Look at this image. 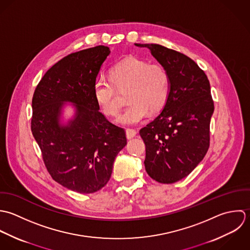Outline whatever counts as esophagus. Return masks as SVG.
Returning a JSON list of instances; mask_svg holds the SVG:
<instances>
[{"instance_id":"esophagus-1","label":"esophagus","mask_w":250,"mask_h":250,"mask_svg":"<svg viewBox=\"0 0 250 250\" xmlns=\"http://www.w3.org/2000/svg\"><path fill=\"white\" fill-rule=\"evenodd\" d=\"M125 134H126V138H127V139H131V138H133V137L136 136L137 132H136L135 129L127 128V129L125 130Z\"/></svg>"}]
</instances>
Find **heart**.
Listing matches in <instances>:
<instances>
[{
    "label": "heart",
    "mask_w": 250,
    "mask_h": 250,
    "mask_svg": "<svg viewBox=\"0 0 250 250\" xmlns=\"http://www.w3.org/2000/svg\"><path fill=\"white\" fill-rule=\"evenodd\" d=\"M110 80L98 77L93 86L94 98L106 115H115L120 107L115 87L127 89L129 104L116 118L122 125L142 122L150 112L159 111L166 103L170 81L167 71L159 64L130 57L112 67Z\"/></svg>",
    "instance_id": "heart-1"
}]
</instances>
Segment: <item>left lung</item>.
I'll use <instances>...</instances> for the list:
<instances>
[{
  "label": "left lung",
  "mask_w": 250,
  "mask_h": 250,
  "mask_svg": "<svg viewBox=\"0 0 250 250\" xmlns=\"http://www.w3.org/2000/svg\"><path fill=\"white\" fill-rule=\"evenodd\" d=\"M150 50L167 71L170 91L158 116L140 129L146 145L148 175L161 184L188 176L209 146V123L214 106L205 72L188 56L153 43H134Z\"/></svg>",
  "instance_id": "8db88e82"
}]
</instances>
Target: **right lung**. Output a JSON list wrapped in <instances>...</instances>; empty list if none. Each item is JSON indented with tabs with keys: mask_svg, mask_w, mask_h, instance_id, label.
I'll return each mask as SVG.
<instances>
[{
	"mask_svg": "<svg viewBox=\"0 0 250 250\" xmlns=\"http://www.w3.org/2000/svg\"><path fill=\"white\" fill-rule=\"evenodd\" d=\"M110 52L99 45L64 57L44 74L32 101V132L51 177L83 194L108 183L115 158L126 145L124 128L106 120L93 94ZM66 105L74 108L68 119Z\"/></svg>",
	"mask_w": 250,
	"mask_h": 250,
	"instance_id": "right-lung-1",
	"label": "right lung"
}]
</instances>
